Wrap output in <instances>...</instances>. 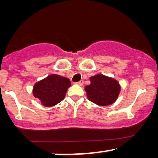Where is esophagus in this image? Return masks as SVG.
<instances>
[{"instance_id":"esophagus-1","label":"esophagus","mask_w":158,"mask_h":158,"mask_svg":"<svg viewBox=\"0 0 158 158\" xmlns=\"http://www.w3.org/2000/svg\"><path fill=\"white\" fill-rule=\"evenodd\" d=\"M76 84L79 85H82L84 84V82H83V80H80V81H79L78 82H76Z\"/></svg>"}]
</instances>
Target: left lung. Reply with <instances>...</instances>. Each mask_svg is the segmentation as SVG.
Masks as SVG:
<instances>
[{"label": "left lung", "instance_id": "1", "mask_svg": "<svg viewBox=\"0 0 158 158\" xmlns=\"http://www.w3.org/2000/svg\"><path fill=\"white\" fill-rule=\"evenodd\" d=\"M89 80L91 83L85 86L89 101L100 106H111L117 101L122 87L115 79L96 74L91 76Z\"/></svg>", "mask_w": 158, "mask_h": 158}]
</instances>
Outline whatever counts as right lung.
Segmentation results:
<instances>
[{
	"label": "right lung",
	"mask_w": 158,
	"mask_h": 158,
	"mask_svg": "<svg viewBox=\"0 0 158 158\" xmlns=\"http://www.w3.org/2000/svg\"><path fill=\"white\" fill-rule=\"evenodd\" d=\"M71 82L68 78L50 74L38 81L33 88V95L45 107H52L63 101Z\"/></svg>",
	"instance_id": "add662e5"
}]
</instances>
